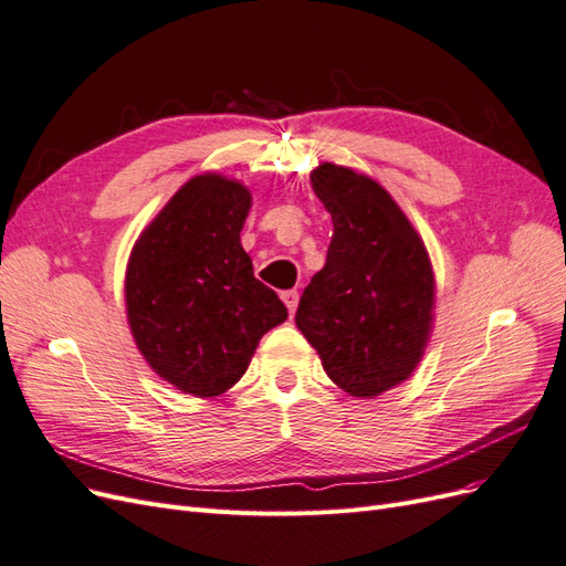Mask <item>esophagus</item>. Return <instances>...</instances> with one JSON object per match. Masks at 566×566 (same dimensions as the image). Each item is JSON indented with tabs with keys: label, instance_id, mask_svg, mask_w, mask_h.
I'll use <instances>...</instances> for the list:
<instances>
[{
	"label": "esophagus",
	"instance_id": "obj_1",
	"mask_svg": "<svg viewBox=\"0 0 566 566\" xmlns=\"http://www.w3.org/2000/svg\"><path fill=\"white\" fill-rule=\"evenodd\" d=\"M281 300L285 302L287 312H290V314H295V310H297V302H300V293H297V290H285V293H281Z\"/></svg>",
	"mask_w": 566,
	"mask_h": 566
}]
</instances>
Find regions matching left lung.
<instances>
[{
    "label": "left lung",
    "mask_w": 566,
    "mask_h": 566,
    "mask_svg": "<svg viewBox=\"0 0 566 566\" xmlns=\"http://www.w3.org/2000/svg\"><path fill=\"white\" fill-rule=\"evenodd\" d=\"M310 179L333 217V241L295 323L342 391L375 399L413 375L430 342L437 295L430 252L397 200L368 175L321 163Z\"/></svg>",
    "instance_id": "1"
}]
</instances>
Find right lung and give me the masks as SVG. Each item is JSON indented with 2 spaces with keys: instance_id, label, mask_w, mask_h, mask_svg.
<instances>
[{
  "instance_id": "obj_1",
  "label": "right lung",
  "mask_w": 566,
  "mask_h": 566,
  "mask_svg": "<svg viewBox=\"0 0 566 566\" xmlns=\"http://www.w3.org/2000/svg\"><path fill=\"white\" fill-rule=\"evenodd\" d=\"M250 208L241 179L196 175L129 252L125 306L136 349L165 382L200 399L241 380L262 335L287 318L241 245Z\"/></svg>"
}]
</instances>
